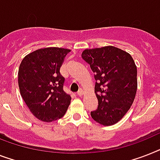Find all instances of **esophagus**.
<instances>
[{"label": "esophagus", "mask_w": 160, "mask_h": 160, "mask_svg": "<svg viewBox=\"0 0 160 160\" xmlns=\"http://www.w3.org/2000/svg\"><path fill=\"white\" fill-rule=\"evenodd\" d=\"M83 93H84V92H83L82 89H80V90H79V91L77 92V95L79 96V97H82V96H83Z\"/></svg>", "instance_id": "obj_1"}]
</instances>
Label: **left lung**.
<instances>
[{
    "label": "left lung",
    "instance_id": "8db88e82",
    "mask_svg": "<svg viewBox=\"0 0 160 160\" xmlns=\"http://www.w3.org/2000/svg\"><path fill=\"white\" fill-rule=\"evenodd\" d=\"M96 80L94 92L98 106L90 112L103 126L116 124L133 103L137 90V69L129 53L112 46L83 51Z\"/></svg>",
    "mask_w": 160,
    "mask_h": 160
}]
</instances>
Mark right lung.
Here are the masks:
<instances>
[{"instance_id":"add662e5","label":"right lung","mask_w":160,"mask_h":160,"mask_svg":"<svg viewBox=\"0 0 160 160\" xmlns=\"http://www.w3.org/2000/svg\"><path fill=\"white\" fill-rule=\"evenodd\" d=\"M70 49L45 48L24 57L19 65L20 94L33 116L51 122L64 116L71 97L63 90L60 68Z\"/></svg>"}]
</instances>
